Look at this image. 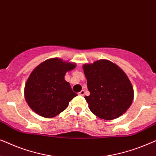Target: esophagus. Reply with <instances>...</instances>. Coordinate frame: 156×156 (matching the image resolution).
Wrapping results in <instances>:
<instances>
[{"instance_id":"esophagus-1","label":"esophagus","mask_w":156,"mask_h":156,"mask_svg":"<svg viewBox=\"0 0 156 156\" xmlns=\"http://www.w3.org/2000/svg\"><path fill=\"white\" fill-rule=\"evenodd\" d=\"M84 94H85V91H84V90H82V91H80V92H79V95H80V96H84Z\"/></svg>"}]
</instances>
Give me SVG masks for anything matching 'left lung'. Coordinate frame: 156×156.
Returning a JSON list of instances; mask_svg holds the SVG:
<instances>
[{
	"instance_id": "1",
	"label": "left lung",
	"mask_w": 156,
	"mask_h": 156,
	"mask_svg": "<svg viewBox=\"0 0 156 156\" xmlns=\"http://www.w3.org/2000/svg\"><path fill=\"white\" fill-rule=\"evenodd\" d=\"M83 69L90 95L84 98L91 112L113 120L126 112L133 99V89L125 72L109 60L85 64Z\"/></svg>"
}]
</instances>
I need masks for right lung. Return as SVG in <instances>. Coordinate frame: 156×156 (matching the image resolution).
Masks as SVG:
<instances>
[{"label": "right lung", "mask_w": 156, "mask_h": 156, "mask_svg": "<svg viewBox=\"0 0 156 156\" xmlns=\"http://www.w3.org/2000/svg\"><path fill=\"white\" fill-rule=\"evenodd\" d=\"M75 67V63L51 58L34 69L24 90L25 101L33 112L45 118H52L67 108L77 94L72 90L65 75Z\"/></svg>", "instance_id": "add662e5"}]
</instances>
